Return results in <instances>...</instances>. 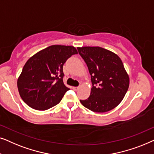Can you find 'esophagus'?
<instances>
[{
  "instance_id": "34e87169",
  "label": "esophagus",
  "mask_w": 154,
  "mask_h": 154,
  "mask_svg": "<svg viewBox=\"0 0 154 154\" xmlns=\"http://www.w3.org/2000/svg\"><path fill=\"white\" fill-rule=\"evenodd\" d=\"M79 89V87H72V89L75 90V91H77V90H78Z\"/></svg>"
}]
</instances>
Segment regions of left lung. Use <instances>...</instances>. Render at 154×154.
I'll return each instance as SVG.
<instances>
[{"mask_svg": "<svg viewBox=\"0 0 154 154\" xmlns=\"http://www.w3.org/2000/svg\"><path fill=\"white\" fill-rule=\"evenodd\" d=\"M89 69L92 87L89 97L81 101L93 112H105L122 101L130 85V77L118 55L99 46L77 48Z\"/></svg>", "mask_w": 154, "mask_h": 154, "instance_id": "left-lung-1", "label": "left lung"}]
</instances>
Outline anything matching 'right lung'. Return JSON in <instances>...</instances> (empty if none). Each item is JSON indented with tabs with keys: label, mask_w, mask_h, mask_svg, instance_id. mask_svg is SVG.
I'll list each match as a JSON object with an SVG mask.
<instances>
[{
	"label": "right lung",
	"mask_w": 154,
	"mask_h": 154,
	"mask_svg": "<svg viewBox=\"0 0 154 154\" xmlns=\"http://www.w3.org/2000/svg\"><path fill=\"white\" fill-rule=\"evenodd\" d=\"M77 54L74 46L53 45L26 61L17 79L20 97L33 109L46 110L56 106L69 89L63 83V67Z\"/></svg>",
	"instance_id": "add662e5"
}]
</instances>
